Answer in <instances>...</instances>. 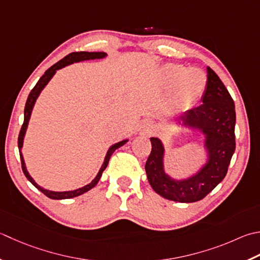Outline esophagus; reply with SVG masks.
Masks as SVG:
<instances>
[{
    "label": "esophagus",
    "instance_id": "esophagus-1",
    "mask_svg": "<svg viewBox=\"0 0 260 260\" xmlns=\"http://www.w3.org/2000/svg\"><path fill=\"white\" fill-rule=\"evenodd\" d=\"M141 129L143 132L144 134H151L152 132L154 131V126L153 123L151 120H144L143 123L141 125Z\"/></svg>",
    "mask_w": 260,
    "mask_h": 260
}]
</instances>
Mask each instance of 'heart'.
Instances as JSON below:
<instances>
[{
	"label": "heart",
	"instance_id": "1",
	"mask_svg": "<svg viewBox=\"0 0 260 260\" xmlns=\"http://www.w3.org/2000/svg\"><path fill=\"white\" fill-rule=\"evenodd\" d=\"M164 80L167 86H174L177 100L191 104L204 93L207 84L206 75L198 69H186L179 64H167L164 68Z\"/></svg>",
	"mask_w": 260,
	"mask_h": 260
}]
</instances>
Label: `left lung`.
<instances>
[{"label":"left lung","instance_id":"8db88e82","mask_svg":"<svg viewBox=\"0 0 260 260\" xmlns=\"http://www.w3.org/2000/svg\"><path fill=\"white\" fill-rule=\"evenodd\" d=\"M203 104L187 110L182 123L200 128L206 135L210 154L208 164L194 177L176 181L164 171V146L152 137V150L145 164L150 185L166 200L179 203L201 201L224 179L231 157L236 150V109L225 85L211 68H207V84Z\"/></svg>","mask_w":260,"mask_h":260}]
</instances>
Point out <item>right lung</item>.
I'll return each mask as SVG.
<instances>
[{
	"label": "right lung",
	"mask_w": 260,
	"mask_h": 260,
	"mask_svg": "<svg viewBox=\"0 0 260 260\" xmlns=\"http://www.w3.org/2000/svg\"><path fill=\"white\" fill-rule=\"evenodd\" d=\"M106 54L104 52H95V53H89V52H74V53H71L69 55H66L65 57L63 59H60L59 62H57L56 64H54L53 66H50V68L46 71L45 74L42 76V78L39 79V81L37 82V84H36L34 86V89L31 90V92L29 93L28 95V99H27V103H25V107H24V120H23V124L21 126V129H20V133H19V137H18V146H19V152H20V159H21V168H22V171L24 176L27 177V179L31 182V184L37 188V189H39L40 191L43 192V194H45L47 197L52 198V200H68V198H73V197H76V196H80L84 194L85 191L90 190L91 188H93L96 184H98V181L100 179L101 175H103L104 170L107 168V166H108V162H109V159L111 154L114 153V151L116 149H118V147H120L121 145H124L126 141H121L119 142V143H116L114 144L113 146H110V149L108 150V152H107V155L105 157V162L103 167H101L100 171L98 172V175H96V177L94 178V179L90 182L89 185H86L82 188H79V189H75V190H71V191H50V190H47V189H44V188H42L40 186H38L37 184H36L35 180L32 179L31 177H30V175L28 174L27 169H25V166H24V161H23V156L21 154V147H22V143H23V137H24V134H25V129H27V126H28V121H29V118H30V115H31V111H32V108H34V105H35V101L36 99L38 98L39 93L42 92V90L45 88V85L47 84L49 82V80L53 78V75L55 74V72L59 69L64 68V66L69 65V64H72L74 62H80V60H85V59H95V58H103L105 57Z\"/></svg>",
	"instance_id": "1"
}]
</instances>
